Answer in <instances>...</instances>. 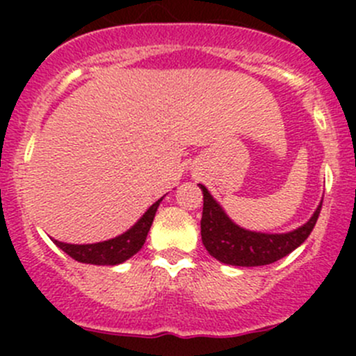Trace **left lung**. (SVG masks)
Masks as SVG:
<instances>
[{"instance_id":"obj_1","label":"left lung","mask_w":356,"mask_h":356,"mask_svg":"<svg viewBox=\"0 0 356 356\" xmlns=\"http://www.w3.org/2000/svg\"><path fill=\"white\" fill-rule=\"evenodd\" d=\"M203 215H201V239L208 253L218 261L236 267H260L281 260L296 250L310 236L317 224L322 204H318L310 220L286 234L253 232L236 225L225 215L203 184Z\"/></svg>"}]
</instances>
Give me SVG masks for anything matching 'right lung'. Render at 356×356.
<instances>
[{
    "mask_svg": "<svg viewBox=\"0 0 356 356\" xmlns=\"http://www.w3.org/2000/svg\"><path fill=\"white\" fill-rule=\"evenodd\" d=\"M161 198L155 201L148 210L145 211L141 218L129 229L124 234L117 236V238L108 239V241L95 243V245H68V243L55 241V245L63 250L68 257L74 260L81 261V264H91V265H117L122 261L129 260L134 257L146 241L149 227L153 224V218L158 210Z\"/></svg>",
    "mask_w": 356,
    "mask_h": 356,
    "instance_id": "1",
    "label": "right lung"
}]
</instances>
